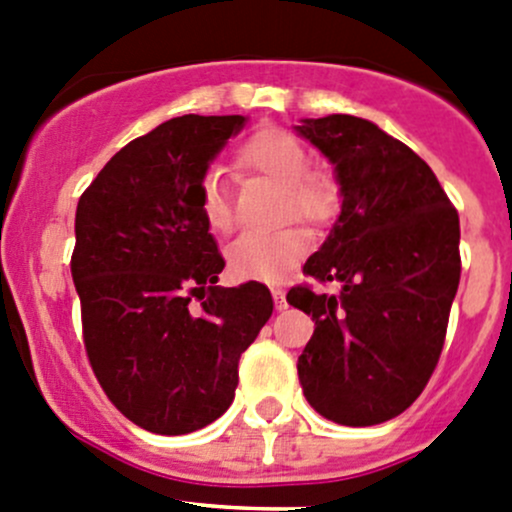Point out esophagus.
<instances>
[{
	"label": "esophagus",
	"mask_w": 512,
	"mask_h": 512,
	"mask_svg": "<svg viewBox=\"0 0 512 512\" xmlns=\"http://www.w3.org/2000/svg\"><path fill=\"white\" fill-rule=\"evenodd\" d=\"M272 297H274V306H277L279 311L287 309V294H284V289L274 287V289H272Z\"/></svg>",
	"instance_id": "1"
}]
</instances>
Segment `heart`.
<instances>
[{
  "label": "heart",
  "instance_id": "1",
  "mask_svg": "<svg viewBox=\"0 0 512 512\" xmlns=\"http://www.w3.org/2000/svg\"><path fill=\"white\" fill-rule=\"evenodd\" d=\"M240 164L284 188V215L306 223H326L338 211V184L324 169H311L304 144L282 127H260L240 147ZM201 213L213 233L233 230V206L218 174L201 181ZM304 230L282 228L277 233H245L228 250V267L238 279L274 282L282 279L306 255Z\"/></svg>",
  "mask_w": 512,
  "mask_h": 512
}]
</instances>
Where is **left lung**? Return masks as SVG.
I'll use <instances>...</instances> for the list:
<instances>
[{"label": "left lung", "mask_w": 512, "mask_h": 512, "mask_svg": "<svg viewBox=\"0 0 512 512\" xmlns=\"http://www.w3.org/2000/svg\"><path fill=\"white\" fill-rule=\"evenodd\" d=\"M294 129L341 186V213L304 265L341 292L287 294L316 321L301 390L321 417L370 427L405 412L437 368L461 277L459 213L427 161L370 120L328 115Z\"/></svg>", "instance_id": "left-lung-1"}]
</instances>
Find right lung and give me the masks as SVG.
<instances>
[{
    "mask_svg": "<svg viewBox=\"0 0 512 512\" xmlns=\"http://www.w3.org/2000/svg\"><path fill=\"white\" fill-rule=\"evenodd\" d=\"M245 122L174 117L122 147L78 201L85 351L112 405L147 432H196L228 410L240 355L272 316L265 284L218 287L225 262L201 213L208 166Z\"/></svg>",
    "mask_w": 512,
    "mask_h": 512,
    "instance_id": "add662e5",
    "label": "right lung"
}]
</instances>
